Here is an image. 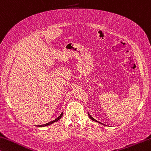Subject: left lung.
I'll return each instance as SVG.
<instances>
[{
	"label": "left lung",
	"mask_w": 151,
	"mask_h": 151,
	"mask_svg": "<svg viewBox=\"0 0 151 151\" xmlns=\"http://www.w3.org/2000/svg\"><path fill=\"white\" fill-rule=\"evenodd\" d=\"M88 116H89V117L90 118V119H92V121H94V122H98V123H99V124H102V125H103V126H106V125H105V124H102V123H101V122H98V121H97V120H96V119H94V118H93V117H92V116H91V115H90L89 114V113H88Z\"/></svg>",
	"instance_id": "1"
}]
</instances>
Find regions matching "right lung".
<instances>
[{
	"instance_id": "obj_1",
	"label": "right lung",
	"mask_w": 151,
	"mask_h": 151,
	"mask_svg": "<svg viewBox=\"0 0 151 151\" xmlns=\"http://www.w3.org/2000/svg\"><path fill=\"white\" fill-rule=\"evenodd\" d=\"M63 114V113H62L59 116V117H58L57 118V119H55V120H53V121H52V122H50L47 123V124H43V125H38V126H38V127H45V126H49V125L53 124V123H55V122H57V121H59V120L62 117Z\"/></svg>"
}]
</instances>
